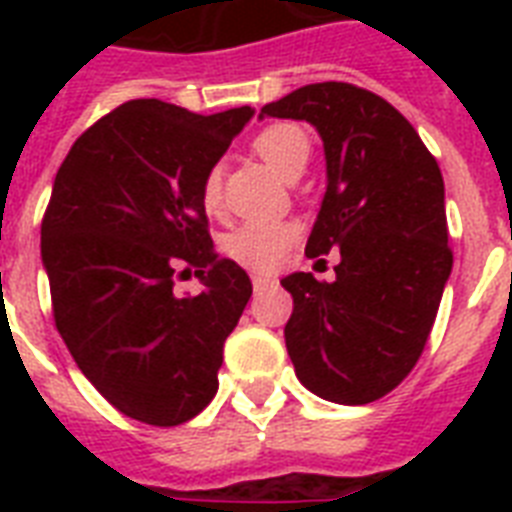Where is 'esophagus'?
<instances>
[{
  "mask_svg": "<svg viewBox=\"0 0 512 512\" xmlns=\"http://www.w3.org/2000/svg\"><path fill=\"white\" fill-rule=\"evenodd\" d=\"M276 284V279H271V276H252V287H255V292H263V289L273 287Z\"/></svg>",
  "mask_w": 512,
  "mask_h": 512,
  "instance_id": "1",
  "label": "esophagus"
}]
</instances>
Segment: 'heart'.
Returning a JSON list of instances; mask_svg holds the SVG:
<instances>
[{
    "mask_svg": "<svg viewBox=\"0 0 512 512\" xmlns=\"http://www.w3.org/2000/svg\"><path fill=\"white\" fill-rule=\"evenodd\" d=\"M255 154L279 177L303 175L311 159V138L300 124H271L255 138ZM201 204L215 212L220 207V172L209 170L201 183ZM297 228L287 220H249L225 236V252L252 271H271L295 239Z\"/></svg>",
    "mask_w": 512,
    "mask_h": 512,
    "instance_id": "obj_1",
    "label": "heart"
}]
</instances>
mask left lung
Wrapping results in <instances>:
<instances>
[{
	"label": "left lung",
	"instance_id": "8db88e82",
	"mask_svg": "<svg viewBox=\"0 0 512 512\" xmlns=\"http://www.w3.org/2000/svg\"><path fill=\"white\" fill-rule=\"evenodd\" d=\"M265 116L319 132L327 191L305 255L340 249L335 281L281 279L295 300L284 340L297 380L335 404L377 401L417 364L452 273L444 177L412 124L353 84H308Z\"/></svg>",
	"mask_w": 512,
	"mask_h": 512
}]
</instances>
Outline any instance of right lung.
<instances>
[{"label": "right lung", "mask_w": 512, "mask_h": 512, "mask_svg": "<svg viewBox=\"0 0 512 512\" xmlns=\"http://www.w3.org/2000/svg\"><path fill=\"white\" fill-rule=\"evenodd\" d=\"M255 116H201L130 100L68 151L42 223L52 316L76 366L108 404L148 425H180L217 393L223 345L252 295L217 257L201 183ZM180 267L202 281L175 296Z\"/></svg>", "instance_id": "right-lung-1"}]
</instances>
